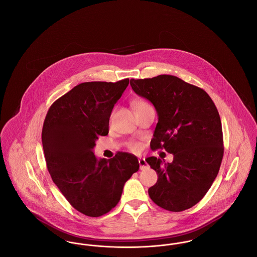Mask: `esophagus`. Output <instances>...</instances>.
Instances as JSON below:
<instances>
[{"label": "esophagus", "mask_w": 257, "mask_h": 257, "mask_svg": "<svg viewBox=\"0 0 257 257\" xmlns=\"http://www.w3.org/2000/svg\"><path fill=\"white\" fill-rule=\"evenodd\" d=\"M139 164H140V170L144 171V170L147 169V163L145 158H140V159H139Z\"/></svg>", "instance_id": "34e87169"}]
</instances>
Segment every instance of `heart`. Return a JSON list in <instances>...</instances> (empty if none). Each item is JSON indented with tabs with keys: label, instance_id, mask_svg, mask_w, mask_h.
Here are the masks:
<instances>
[{
	"label": "heart",
	"instance_id": "b5f03b06",
	"mask_svg": "<svg viewBox=\"0 0 257 257\" xmlns=\"http://www.w3.org/2000/svg\"><path fill=\"white\" fill-rule=\"evenodd\" d=\"M147 106H150V105L147 103V101H145L143 99H138L133 102V108L135 110H141L143 108H146ZM129 148L133 152H139L142 149V145L138 142H132L129 144Z\"/></svg>",
	"mask_w": 257,
	"mask_h": 257
}]
</instances>
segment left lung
I'll use <instances>...</instances> for the list:
<instances>
[{"label":"left lung","instance_id":"left-lung-1","mask_svg":"<svg viewBox=\"0 0 257 257\" xmlns=\"http://www.w3.org/2000/svg\"><path fill=\"white\" fill-rule=\"evenodd\" d=\"M130 85L154 105L158 114L151 149L173 154L172 163L167 164L156 157L147 158L158 174L148 195L171 212L193 207L206 195L220 171L223 138L219 111L206 91L175 76L131 79Z\"/></svg>","mask_w":257,"mask_h":257}]
</instances>
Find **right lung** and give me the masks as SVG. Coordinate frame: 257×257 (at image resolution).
Returning a JSON list of instances; mask_svg holds the SVG:
<instances>
[{
  "label": "right lung",
  "mask_w": 257,
  "mask_h": 257,
  "mask_svg": "<svg viewBox=\"0 0 257 257\" xmlns=\"http://www.w3.org/2000/svg\"><path fill=\"white\" fill-rule=\"evenodd\" d=\"M129 79L82 83L56 100L42 128V146L53 182L77 211L100 217L118 203L125 182L139 171L137 157L117 152L98 160L93 148L109 133L110 113Z\"/></svg>",
  "instance_id": "right-lung-1"
}]
</instances>
